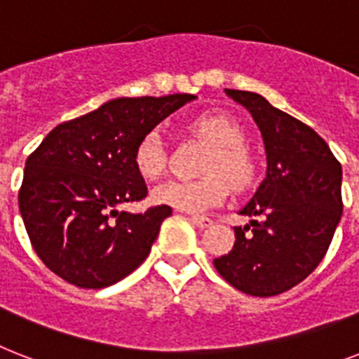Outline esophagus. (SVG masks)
<instances>
[{"label": "esophagus", "mask_w": 359, "mask_h": 359, "mask_svg": "<svg viewBox=\"0 0 359 359\" xmlns=\"http://www.w3.org/2000/svg\"><path fill=\"white\" fill-rule=\"evenodd\" d=\"M189 221H191L194 225L199 226V229H208V226L212 225V219H210V217H205V215L191 214L189 215Z\"/></svg>", "instance_id": "esophagus-1"}]
</instances>
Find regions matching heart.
<instances>
[{"label":"heart","instance_id":"b5f03b06","mask_svg":"<svg viewBox=\"0 0 359 359\" xmlns=\"http://www.w3.org/2000/svg\"><path fill=\"white\" fill-rule=\"evenodd\" d=\"M191 133L212 145L201 165L199 180H170L153 189L156 205L173 206L184 212H203L221 205L229 184L243 189L256 175V160L245 147V133L225 114H206L191 123ZM134 170L145 180H156L168 168V151L160 130L153 129L138 140L133 153Z\"/></svg>","mask_w":359,"mask_h":359}]
</instances>
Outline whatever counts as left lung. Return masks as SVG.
<instances>
[{"mask_svg": "<svg viewBox=\"0 0 359 359\" xmlns=\"http://www.w3.org/2000/svg\"><path fill=\"white\" fill-rule=\"evenodd\" d=\"M258 123L267 175L240 214L229 255L214 265L230 285L252 297H275L301 284L325 258L343 214L339 160L306 123L260 94L225 90Z\"/></svg>", "mask_w": 359, "mask_h": 359, "instance_id": "obj_1", "label": "left lung"}]
</instances>
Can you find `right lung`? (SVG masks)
<instances>
[{
	"mask_svg": "<svg viewBox=\"0 0 359 359\" xmlns=\"http://www.w3.org/2000/svg\"><path fill=\"white\" fill-rule=\"evenodd\" d=\"M191 94L112 99L57 125L29 154L18 194L20 214L38 258L68 284L101 290L130 275L149 256L165 205L118 212L147 197L134 170L138 140Z\"/></svg>",
	"mask_w": 359,
	"mask_h": 359,
	"instance_id": "add662e5",
	"label": "right lung"
}]
</instances>
